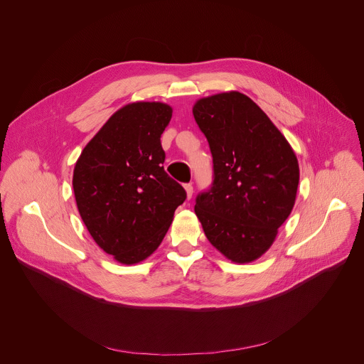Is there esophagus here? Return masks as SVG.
I'll list each match as a JSON object with an SVG mask.
<instances>
[{
	"label": "esophagus",
	"instance_id": "34e87169",
	"mask_svg": "<svg viewBox=\"0 0 364 364\" xmlns=\"http://www.w3.org/2000/svg\"><path fill=\"white\" fill-rule=\"evenodd\" d=\"M184 188H186V193H187V198H191V196H193V184L188 183V184L184 186Z\"/></svg>",
	"mask_w": 364,
	"mask_h": 364
}]
</instances>
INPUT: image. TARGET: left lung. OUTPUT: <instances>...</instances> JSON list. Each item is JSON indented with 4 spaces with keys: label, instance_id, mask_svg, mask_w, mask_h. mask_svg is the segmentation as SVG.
<instances>
[{
    "label": "left lung",
    "instance_id": "obj_1",
    "mask_svg": "<svg viewBox=\"0 0 364 364\" xmlns=\"http://www.w3.org/2000/svg\"><path fill=\"white\" fill-rule=\"evenodd\" d=\"M194 119L209 141L213 183L196 197L205 237L236 264L262 256L295 204L294 149L256 103L240 92L198 99Z\"/></svg>",
    "mask_w": 364,
    "mask_h": 364
}]
</instances>
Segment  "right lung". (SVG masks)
<instances>
[{
    "label": "right lung",
    "mask_w": 364,
    "mask_h": 364,
    "mask_svg": "<svg viewBox=\"0 0 364 364\" xmlns=\"http://www.w3.org/2000/svg\"><path fill=\"white\" fill-rule=\"evenodd\" d=\"M173 115L161 102L117 111L83 148L73 171L80 218L100 249L125 265L163 242L186 190L164 170L161 134Z\"/></svg>",
    "instance_id": "obj_1"
}]
</instances>
